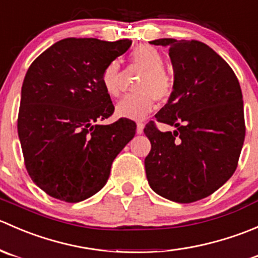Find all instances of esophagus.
<instances>
[{
  "instance_id": "1",
  "label": "esophagus",
  "mask_w": 258,
  "mask_h": 258,
  "mask_svg": "<svg viewBox=\"0 0 258 258\" xmlns=\"http://www.w3.org/2000/svg\"><path fill=\"white\" fill-rule=\"evenodd\" d=\"M144 128H145V124L142 123V122H137V128H136L137 134L141 135L142 132H144Z\"/></svg>"
}]
</instances>
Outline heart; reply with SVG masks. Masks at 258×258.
I'll list each match as a JSON object with an SVG mask.
<instances>
[{"instance_id":"b5f03b06","label":"heart","mask_w":258,"mask_h":258,"mask_svg":"<svg viewBox=\"0 0 258 258\" xmlns=\"http://www.w3.org/2000/svg\"><path fill=\"white\" fill-rule=\"evenodd\" d=\"M131 63L145 72L140 80L135 95L126 96L116 105L117 116L123 118L142 119L155 107V100L165 102L171 97L173 81L165 71V58L158 49L142 45L132 51ZM105 91L111 97L121 93L122 72L118 61H112L105 67L101 76Z\"/></svg>"}]
</instances>
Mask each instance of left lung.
I'll use <instances>...</instances> for the list:
<instances>
[{
    "label": "left lung",
    "instance_id": "8db88e82",
    "mask_svg": "<svg viewBox=\"0 0 258 258\" xmlns=\"http://www.w3.org/2000/svg\"><path fill=\"white\" fill-rule=\"evenodd\" d=\"M150 43L170 48L173 91L155 117L176 130L146 124L151 142L146 176L157 195L191 204L217 191L236 171L246 134L242 91L227 62L205 43L175 38Z\"/></svg>",
    "mask_w": 258,
    "mask_h": 258
}]
</instances>
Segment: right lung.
<instances>
[{
    "instance_id": "obj_1",
    "label": "right lung",
    "mask_w": 258,
    "mask_h": 258,
    "mask_svg": "<svg viewBox=\"0 0 258 258\" xmlns=\"http://www.w3.org/2000/svg\"><path fill=\"white\" fill-rule=\"evenodd\" d=\"M132 41L64 38L40 54L21 90L17 131L26 170L51 197L83 201L97 194L111 166L136 134V123L119 118L101 76Z\"/></svg>"
}]
</instances>
